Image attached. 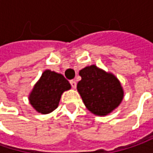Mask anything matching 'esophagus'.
I'll list each match as a JSON object with an SVG mask.
<instances>
[{
  "label": "esophagus",
  "instance_id": "1",
  "mask_svg": "<svg viewBox=\"0 0 153 153\" xmlns=\"http://www.w3.org/2000/svg\"><path fill=\"white\" fill-rule=\"evenodd\" d=\"M70 84H71V85H72V87L74 88V89H75L76 88V85H77V83L75 80H70Z\"/></svg>",
  "mask_w": 153,
  "mask_h": 153
}]
</instances>
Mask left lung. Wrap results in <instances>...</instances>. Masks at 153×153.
Instances as JSON below:
<instances>
[{"label":"left lung","instance_id":"8db88e82","mask_svg":"<svg viewBox=\"0 0 153 153\" xmlns=\"http://www.w3.org/2000/svg\"><path fill=\"white\" fill-rule=\"evenodd\" d=\"M79 75L81 80L77 84V90L92 114L106 116L123 101V89L114 74L91 65L80 70Z\"/></svg>","mask_w":153,"mask_h":153}]
</instances>
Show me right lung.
I'll return each instance as SVG.
<instances>
[{
    "label": "right lung",
    "mask_w": 153,
    "mask_h": 153,
    "mask_svg": "<svg viewBox=\"0 0 153 153\" xmlns=\"http://www.w3.org/2000/svg\"><path fill=\"white\" fill-rule=\"evenodd\" d=\"M69 89L71 85L62 74L45 70L30 93L29 101L37 112L49 114L58 107L62 94Z\"/></svg>",
    "instance_id": "obj_1"
}]
</instances>
